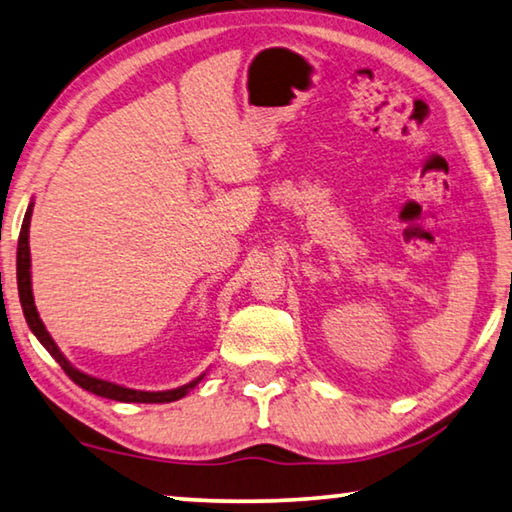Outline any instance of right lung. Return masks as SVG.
I'll return each instance as SVG.
<instances>
[{"mask_svg": "<svg viewBox=\"0 0 512 512\" xmlns=\"http://www.w3.org/2000/svg\"><path fill=\"white\" fill-rule=\"evenodd\" d=\"M31 211H33V204H29L27 208V215H24V222H22V231H20V240H18V290H20V304H22V311L24 317H27V324L29 329L33 331V335L40 340V345H43L49 354L54 356V360L58 365L63 367V372L70 376V379L79 385V388L92 392V395L97 397H106V399H113V401H124V404H131V401H136V404H170V401H177L181 397H186V392L195 388V385L201 381L195 379L188 385H183V388L177 390H165V392H142V390H129V388H122V385H115V383H108L102 379H95V376H88L79 372L77 367H72L67 363L65 356L58 351L56 342L52 340V335L47 333L43 320H40V315L36 311V304H33V292H31V254H29V224H31Z\"/></svg>", "mask_w": 512, "mask_h": 512, "instance_id": "add662e5", "label": "right lung"}]
</instances>
